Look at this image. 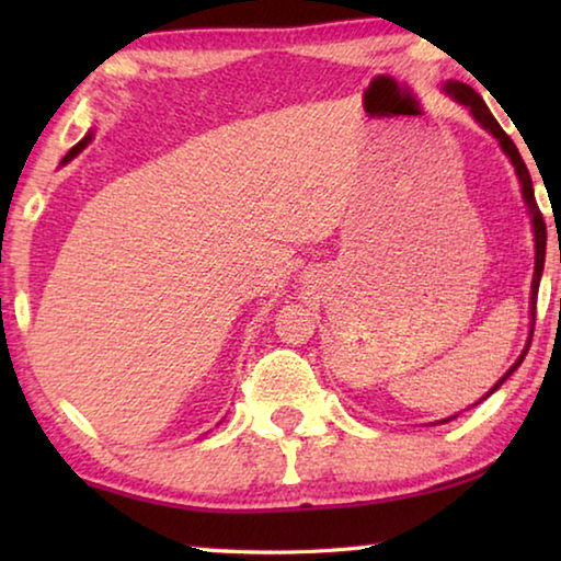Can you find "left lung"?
I'll list each match as a JSON object with an SVG mask.
<instances>
[{
	"label": "left lung",
	"instance_id": "left-lung-1",
	"mask_svg": "<svg viewBox=\"0 0 561 561\" xmlns=\"http://www.w3.org/2000/svg\"><path fill=\"white\" fill-rule=\"evenodd\" d=\"M445 91H448L455 101H460L462 106H468V108H470V113H472V116L478 118V121L482 123V126H485V128L492 133V136H495V138L500 140L502 150H505V153L510 156L512 165H515V170H517V178H519V185H522V195H525V201H527V205H529V213H531V227H535V244H537V257H535V279H531V309H537V291H539V279H542V270H545L547 225H545V217H542V213H539L537 201H535V190H531V178H529V170H527V165H525V160H522V156H519L517 146L512 144V138L507 136L505 130H502V126H500V123L495 121V116H492L490 108L485 106V101H482V99L478 96V93H474L470 87H465V83H458V81H450V83H445ZM531 317H535V311H531ZM531 329H535V324H531ZM527 351H529V344H527V348H525V351H522V356L515 360V366H512L510 371L500 378V381L495 383V388H492L490 393H495L497 388L507 381V378L512 376V371H515V368L522 364V360H525ZM490 393H488V396H490ZM488 396H485V398H488Z\"/></svg>",
	"mask_w": 561,
	"mask_h": 561
}]
</instances>
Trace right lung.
Returning a JSON list of instances; mask_svg holds the SVG:
<instances>
[{
  "label": "right lung",
  "mask_w": 561,
  "mask_h": 561,
  "mask_svg": "<svg viewBox=\"0 0 561 561\" xmlns=\"http://www.w3.org/2000/svg\"><path fill=\"white\" fill-rule=\"evenodd\" d=\"M89 140H91V136H87V138H83L81 140V144H76L71 150H69V156H66L64 158V163H69V160L76 156V153H81V148H87V144H89Z\"/></svg>",
  "instance_id": "obj_1"
}]
</instances>
